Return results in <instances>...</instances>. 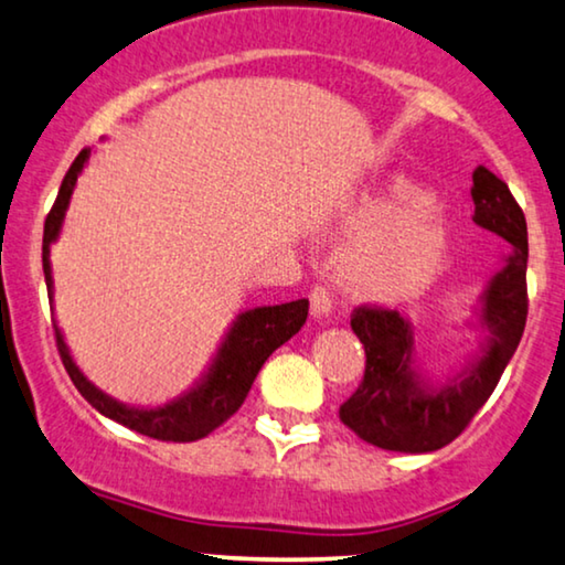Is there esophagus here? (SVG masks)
I'll return each instance as SVG.
<instances>
[{"label":"esophagus","instance_id":"obj_1","mask_svg":"<svg viewBox=\"0 0 565 565\" xmlns=\"http://www.w3.org/2000/svg\"><path fill=\"white\" fill-rule=\"evenodd\" d=\"M309 301H312V317H315V320H330V317H332V297H330L328 289L317 286V289L312 291V297H309Z\"/></svg>","mask_w":565,"mask_h":565}]
</instances>
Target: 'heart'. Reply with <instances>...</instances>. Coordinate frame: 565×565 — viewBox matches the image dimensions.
I'll use <instances>...</instances> for the list:
<instances>
[{
    "mask_svg": "<svg viewBox=\"0 0 565 565\" xmlns=\"http://www.w3.org/2000/svg\"><path fill=\"white\" fill-rule=\"evenodd\" d=\"M328 233L351 241L340 279L371 301H402L427 289L450 250L448 210L407 173L353 196L332 214Z\"/></svg>",
    "mask_w": 565,
    "mask_h": 565,
    "instance_id": "obj_1",
    "label": "heart"
}]
</instances>
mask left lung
Masks as SVG:
<instances>
[{
	"mask_svg": "<svg viewBox=\"0 0 565 565\" xmlns=\"http://www.w3.org/2000/svg\"><path fill=\"white\" fill-rule=\"evenodd\" d=\"M473 222L510 243L502 268L483 286L468 328L473 351L460 371L433 381L419 361L415 324L396 309H355L351 328L365 348V373L340 419L361 440L396 452H433L456 440L483 407L518 351L527 320V222L510 186L473 171Z\"/></svg>",
	"mask_w": 565,
	"mask_h": 565,
	"instance_id": "8db88e82",
	"label": "left lung"
}]
</instances>
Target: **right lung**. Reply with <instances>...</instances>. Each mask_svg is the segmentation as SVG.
<instances>
[{
	"label": "right lung",
	"instance_id": "add662e5",
	"mask_svg": "<svg viewBox=\"0 0 565 565\" xmlns=\"http://www.w3.org/2000/svg\"><path fill=\"white\" fill-rule=\"evenodd\" d=\"M92 158V148H84L71 163L63 184L58 189V200H55L51 214L45 220L43 230V274L47 286V299L53 305V268H51V245L61 237L63 222L74 196L76 181L82 177L86 163ZM53 309V307H51ZM55 312V309H53ZM309 301L297 299L286 301V305L274 307H253L243 309L230 322L225 335H222L217 351L206 363L202 376L186 388L184 394L173 396V399L156 404V407H142V404H125L107 392H102L97 384H92L78 369L71 348L58 328V320L53 317L55 343L58 353L66 365L71 381L82 392L86 402L92 404L99 415H105L115 423H120L130 430L148 435L156 440H173V443H192L210 435L214 427H220L227 417H233L241 404L248 396L253 381H256L260 365L268 361L276 348H281L291 335H297L301 324L307 322Z\"/></svg>",
	"mask_w": 565,
	"mask_h": 565
}]
</instances>
